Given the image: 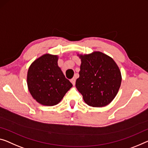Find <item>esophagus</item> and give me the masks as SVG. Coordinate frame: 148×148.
Instances as JSON below:
<instances>
[{"label":"esophagus","instance_id":"1","mask_svg":"<svg viewBox=\"0 0 148 148\" xmlns=\"http://www.w3.org/2000/svg\"><path fill=\"white\" fill-rule=\"evenodd\" d=\"M71 82L72 83L73 85H75V78H72V79H71Z\"/></svg>","mask_w":148,"mask_h":148}]
</instances>
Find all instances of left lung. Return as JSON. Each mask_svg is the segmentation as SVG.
Masks as SVG:
<instances>
[{
    "instance_id": "obj_1",
    "label": "left lung",
    "mask_w": 148,
    "mask_h": 148,
    "mask_svg": "<svg viewBox=\"0 0 148 148\" xmlns=\"http://www.w3.org/2000/svg\"><path fill=\"white\" fill-rule=\"evenodd\" d=\"M78 56L81 64L76 88L88 106H106L116 96L121 85L119 67L112 58L100 51Z\"/></svg>"
}]
</instances>
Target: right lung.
<instances>
[{
    "label": "right lung",
    "mask_w": 148,
    "mask_h": 148,
    "mask_svg": "<svg viewBox=\"0 0 148 148\" xmlns=\"http://www.w3.org/2000/svg\"><path fill=\"white\" fill-rule=\"evenodd\" d=\"M58 60V56L45 54L29 67L27 75L29 91L42 105H56L73 86L59 67Z\"/></svg>",
    "instance_id": "obj_1"
}]
</instances>
